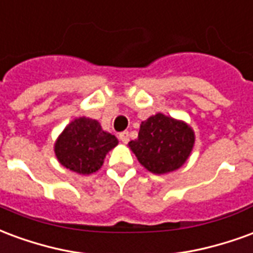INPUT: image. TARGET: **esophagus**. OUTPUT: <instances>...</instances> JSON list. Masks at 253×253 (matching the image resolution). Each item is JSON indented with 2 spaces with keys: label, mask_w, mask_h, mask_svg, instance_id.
Masks as SVG:
<instances>
[{
  "label": "esophagus",
  "mask_w": 253,
  "mask_h": 253,
  "mask_svg": "<svg viewBox=\"0 0 253 253\" xmlns=\"http://www.w3.org/2000/svg\"><path fill=\"white\" fill-rule=\"evenodd\" d=\"M119 139H121L123 143L128 142V131H123L119 134Z\"/></svg>",
  "instance_id": "esophagus-1"
}]
</instances>
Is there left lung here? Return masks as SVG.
Here are the masks:
<instances>
[{"mask_svg": "<svg viewBox=\"0 0 253 253\" xmlns=\"http://www.w3.org/2000/svg\"><path fill=\"white\" fill-rule=\"evenodd\" d=\"M194 143L195 132L188 123L159 112L141 123L138 138L128 148L149 172L165 175L184 165Z\"/></svg>", "mask_w": 253, "mask_h": 253, "instance_id": "obj_1", "label": "left lung"}]
</instances>
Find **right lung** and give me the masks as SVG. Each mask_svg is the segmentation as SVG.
I'll list each match as a JSON object with an SVG mask.
<instances>
[{"label":"right lung","mask_w":253,"mask_h":253,"mask_svg":"<svg viewBox=\"0 0 253 253\" xmlns=\"http://www.w3.org/2000/svg\"><path fill=\"white\" fill-rule=\"evenodd\" d=\"M119 143L101 128L99 122L80 116L67 125L54 143L59 164L78 175H90L101 168L107 153Z\"/></svg>","instance_id":"obj_1"}]
</instances>
